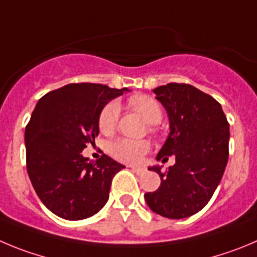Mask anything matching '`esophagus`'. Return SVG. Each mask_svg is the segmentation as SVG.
I'll return each mask as SVG.
<instances>
[{
  "label": "esophagus",
  "mask_w": 257,
  "mask_h": 257,
  "mask_svg": "<svg viewBox=\"0 0 257 257\" xmlns=\"http://www.w3.org/2000/svg\"><path fill=\"white\" fill-rule=\"evenodd\" d=\"M131 169H132V171L136 172L137 175H143V174H145V172H146V170L143 169V167H136V166H132Z\"/></svg>",
  "instance_id": "obj_1"
}]
</instances>
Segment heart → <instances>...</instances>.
<instances>
[{
	"label": "heart",
	"instance_id": "obj_1",
	"mask_svg": "<svg viewBox=\"0 0 257 257\" xmlns=\"http://www.w3.org/2000/svg\"><path fill=\"white\" fill-rule=\"evenodd\" d=\"M132 106L143 115L150 124H157L162 119V110L160 104L153 97L147 95L134 96L129 100ZM119 117V105L116 101H111L104 106L99 116V128L102 133L109 134L115 129ZM151 143L148 141L117 138L109 145V152L112 157L119 161L136 164L142 160L146 153L150 152Z\"/></svg>",
	"mask_w": 257,
	"mask_h": 257
}]
</instances>
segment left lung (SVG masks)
<instances>
[{
	"mask_svg": "<svg viewBox=\"0 0 257 257\" xmlns=\"http://www.w3.org/2000/svg\"><path fill=\"white\" fill-rule=\"evenodd\" d=\"M170 120V134L157 155L174 166L161 177L156 191L146 193L148 207L170 219H183L201 210L214 194L228 162L229 124L222 106L208 93L188 83H167L153 90Z\"/></svg>",
	"mask_w": 257,
	"mask_h": 257,
	"instance_id": "1",
	"label": "left lung"
}]
</instances>
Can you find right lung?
I'll list each match as a JSON object with an SVG mask.
<instances>
[{"instance_id":"add662e5","label":"right lung","mask_w":257,"mask_h":257,"mask_svg":"<svg viewBox=\"0 0 257 257\" xmlns=\"http://www.w3.org/2000/svg\"><path fill=\"white\" fill-rule=\"evenodd\" d=\"M125 91L69 83L38 101L25 128L26 169L43 204L58 217L85 219L106 204L112 177L125 166L106 155L88 161L82 151L99 136L105 105Z\"/></svg>"}]
</instances>
